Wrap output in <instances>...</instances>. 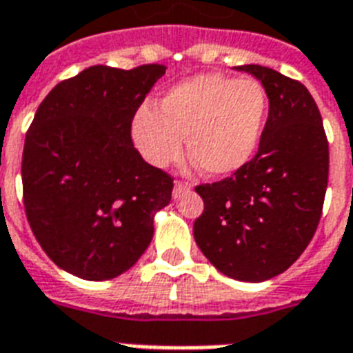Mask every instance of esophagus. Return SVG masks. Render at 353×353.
<instances>
[{
    "instance_id": "34e87169",
    "label": "esophagus",
    "mask_w": 353,
    "mask_h": 353,
    "mask_svg": "<svg viewBox=\"0 0 353 353\" xmlns=\"http://www.w3.org/2000/svg\"><path fill=\"white\" fill-rule=\"evenodd\" d=\"M186 192H190V186H188L186 182H180V180H176L173 188V197L179 199L182 193H186Z\"/></svg>"
}]
</instances>
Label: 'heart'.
<instances>
[{"label":"heart","mask_w":353,"mask_h":353,"mask_svg":"<svg viewBox=\"0 0 353 353\" xmlns=\"http://www.w3.org/2000/svg\"><path fill=\"white\" fill-rule=\"evenodd\" d=\"M266 115V91L256 79L197 74L171 87L158 108H139L132 139L150 165L167 167L180 158L184 137L206 174L225 176L253 158Z\"/></svg>","instance_id":"b5f03b06"}]
</instances>
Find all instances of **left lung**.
<instances>
[{
  "label": "left lung",
  "instance_id": "1",
  "mask_svg": "<svg viewBox=\"0 0 353 353\" xmlns=\"http://www.w3.org/2000/svg\"><path fill=\"white\" fill-rule=\"evenodd\" d=\"M270 100L255 158L229 179L201 184L205 210L193 223L203 255L230 279L261 283L290 268L314 236L324 206L330 148L305 85L261 65Z\"/></svg>",
  "mask_w": 353,
  "mask_h": 353
}]
</instances>
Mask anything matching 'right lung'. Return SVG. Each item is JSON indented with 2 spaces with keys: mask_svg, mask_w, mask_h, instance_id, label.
Masks as SVG:
<instances>
[{
  "mask_svg": "<svg viewBox=\"0 0 353 353\" xmlns=\"http://www.w3.org/2000/svg\"><path fill=\"white\" fill-rule=\"evenodd\" d=\"M163 74V65L89 66L48 92L26 134V216L46 255L76 277L130 270L171 201L173 179L132 143V119Z\"/></svg>",
  "mask_w": 353,
  "mask_h": 353,
  "instance_id": "add662e5",
  "label": "right lung"
}]
</instances>
